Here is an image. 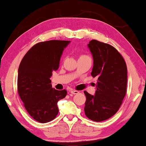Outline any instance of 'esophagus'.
<instances>
[{
  "instance_id": "34e87169",
  "label": "esophagus",
  "mask_w": 146,
  "mask_h": 146,
  "mask_svg": "<svg viewBox=\"0 0 146 146\" xmlns=\"http://www.w3.org/2000/svg\"><path fill=\"white\" fill-rule=\"evenodd\" d=\"M70 93L72 94H77L79 93V92L78 90H71L70 91Z\"/></svg>"
}]
</instances>
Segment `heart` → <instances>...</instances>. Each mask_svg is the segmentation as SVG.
Returning a JSON list of instances; mask_svg holds the SVG:
<instances>
[{"label":"heart","instance_id":"b5f03b06","mask_svg":"<svg viewBox=\"0 0 146 146\" xmlns=\"http://www.w3.org/2000/svg\"><path fill=\"white\" fill-rule=\"evenodd\" d=\"M80 58H90V56H87V55L82 54V55H81L80 56Z\"/></svg>","mask_w":146,"mask_h":146}]
</instances>
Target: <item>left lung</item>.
Instances as JSON below:
<instances>
[{"label": "left lung", "instance_id": "obj_1", "mask_svg": "<svg viewBox=\"0 0 146 146\" xmlns=\"http://www.w3.org/2000/svg\"><path fill=\"white\" fill-rule=\"evenodd\" d=\"M94 59L91 75L97 77L94 96L84 91V112L95 121L109 119L118 111L127 89V66L120 53L109 44L92 40L88 44Z\"/></svg>", "mask_w": 146, "mask_h": 146}]
</instances>
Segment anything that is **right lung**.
<instances>
[{"instance_id": "1", "label": "right lung", "mask_w": 146, "mask_h": 146, "mask_svg": "<svg viewBox=\"0 0 146 146\" xmlns=\"http://www.w3.org/2000/svg\"><path fill=\"white\" fill-rule=\"evenodd\" d=\"M68 40H48L36 44L23 57L19 68L18 93L29 115L40 123L53 120L58 113L57 102L67 94L66 90L52 87V72L58 69Z\"/></svg>"}]
</instances>
